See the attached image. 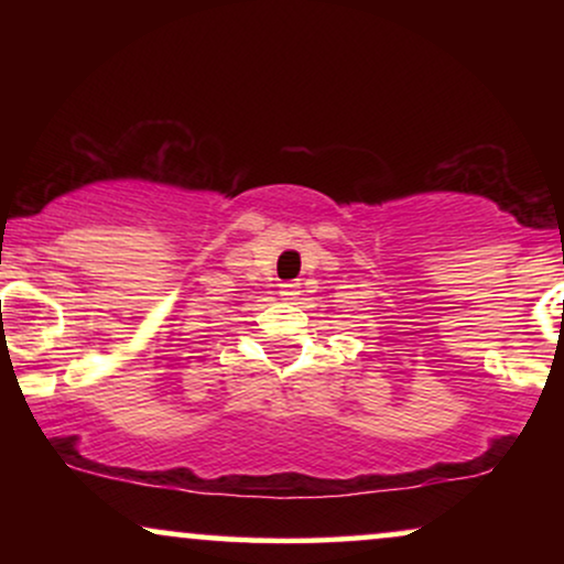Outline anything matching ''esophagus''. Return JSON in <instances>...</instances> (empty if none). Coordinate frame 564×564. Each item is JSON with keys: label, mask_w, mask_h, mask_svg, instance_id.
Returning <instances> with one entry per match:
<instances>
[{"label": "esophagus", "mask_w": 564, "mask_h": 564, "mask_svg": "<svg viewBox=\"0 0 564 564\" xmlns=\"http://www.w3.org/2000/svg\"><path fill=\"white\" fill-rule=\"evenodd\" d=\"M300 283H281V300L296 302L300 300Z\"/></svg>", "instance_id": "1"}]
</instances>
